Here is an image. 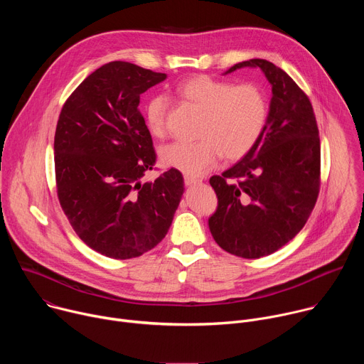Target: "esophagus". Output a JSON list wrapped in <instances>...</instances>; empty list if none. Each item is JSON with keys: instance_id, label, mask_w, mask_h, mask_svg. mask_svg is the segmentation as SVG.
<instances>
[{"instance_id": "1", "label": "esophagus", "mask_w": 364, "mask_h": 364, "mask_svg": "<svg viewBox=\"0 0 364 364\" xmlns=\"http://www.w3.org/2000/svg\"><path fill=\"white\" fill-rule=\"evenodd\" d=\"M184 183H186V186H196V184H200L201 180L190 177V176H184Z\"/></svg>"}]
</instances>
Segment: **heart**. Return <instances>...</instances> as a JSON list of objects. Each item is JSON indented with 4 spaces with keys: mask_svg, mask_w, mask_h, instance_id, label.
I'll list each match as a JSON object with an SVG mask.
<instances>
[{
    "mask_svg": "<svg viewBox=\"0 0 364 364\" xmlns=\"http://www.w3.org/2000/svg\"><path fill=\"white\" fill-rule=\"evenodd\" d=\"M178 95L203 111L194 142H171L161 149L164 166L186 176L200 177L216 167L222 155L239 160L262 136L268 121V100L264 90L252 83L235 86L232 82L198 75L177 86ZM168 100L152 96L144 118L154 136L167 131Z\"/></svg>",
    "mask_w": 364,
    "mask_h": 364,
    "instance_id": "b5f03b06",
    "label": "heart"
}]
</instances>
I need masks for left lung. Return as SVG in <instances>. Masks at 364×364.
<instances>
[{
    "instance_id": "left-lung-1",
    "label": "left lung",
    "mask_w": 364,
    "mask_h": 364,
    "mask_svg": "<svg viewBox=\"0 0 364 364\" xmlns=\"http://www.w3.org/2000/svg\"><path fill=\"white\" fill-rule=\"evenodd\" d=\"M261 69L272 86L267 127L256 145L210 186L218 209L209 218L216 243L256 259L277 252L306 223L320 191V138L308 96L274 63L240 62L226 70Z\"/></svg>"
}]
</instances>
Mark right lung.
Here are the masks:
<instances>
[{
  "instance_id": "add662e5",
  "label": "right lung",
  "mask_w": 364,
  "mask_h": 364,
  "mask_svg": "<svg viewBox=\"0 0 364 364\" xmlns=\"http://www.w3.org/2000/svg\"><path fill=\"white\" fill-rule=\"evenodd\" d=\"M166 73L111 62L70 95L55 135V167L62 209L77 236L112 259L136 257L167 235L184 181L170 168L154 181L155 151L139 96Z\"/></svg>"
}]
</instances>
